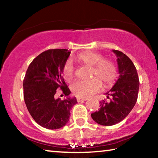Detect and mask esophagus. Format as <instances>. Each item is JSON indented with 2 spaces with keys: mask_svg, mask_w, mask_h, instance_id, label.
<instances>
[{
  "mask_svg": "<svg viewBox=\"0 0 158 158\" xmlns=\"http://www.w3.org/2000/svg\"><path fill=\"white\" fill-rule=\"evenodd\" d=\"M87 100H88L87 98H77V100L78 102H83V101H85Z\"/></svg>",
  "mask_w": 158,
  "mask_h": 158,
  "instance_id": "34e87169",
  "label": "esophagus"
}]
</instances>
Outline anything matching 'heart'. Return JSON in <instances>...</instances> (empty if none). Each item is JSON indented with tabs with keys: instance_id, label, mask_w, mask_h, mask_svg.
<instances>
[{
	"instance_id": "1",
	"label": "heart",
	"mask_w": 158,
	"mask_h": 158,
	"mask_svg": "<svg viewBox=\"0 0 158 158\" xmlns=\"http://www.w3.org/2000/svg\"><path fill=\"white\" fill-rule=\"evenodd\" d=\"M80 62L88 66L93 67L92 75L97 76L102 80L105 85H111L118 77V68L114 61L103 59L100 53L93 52H84L77 56ZM63 78L68 81H71L74 75L73 63L68 60L64 64L62 69ZM97 77L89 80H78L71 85L73 94L79 98H89L102 89V84Z\"/></svg>"
}]
</instances>
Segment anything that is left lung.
<instances>
[{"mask_svg":"<svg viewBox=\"0 0 158 158\" xmlns=\"http://www.w3.org/2000/svg\"><path fill=\"white\" fill-rule=\"evenodd\" d=\"M117 57L119 77L111 89L106 93L109 101L100 102V108L91 114L97 123L109 126L123 121L137 102L139 80L137 69L129 58L118 50H112Z\"/></svg>","mask_w":158,"mask_h":158,"instance_id":"8db88e82","label":"left lung"}]
</instances>
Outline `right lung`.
Wrapping results in <instances>:
<instances>
[{
	"instance_id": "add662e5",
	"label": "right lung",
	"mask_w": 158,
	"mask_h": 158,
	"mask_svg": "<svg viewBox=\"0 0 158 158\" xmlns=\"http://www.w3.org/2000/svg\"><path fill=\"white\" fill-rule=\"evenodd\" d=\"M70 52L65 49H49L34 58L23 79V98L28 110L37 124L49 130L65 126L69 121L70 109L77 103L62 76L64 64ZM58 88L67 98L55 99Z\"/></svg>"
}]
</instances>
